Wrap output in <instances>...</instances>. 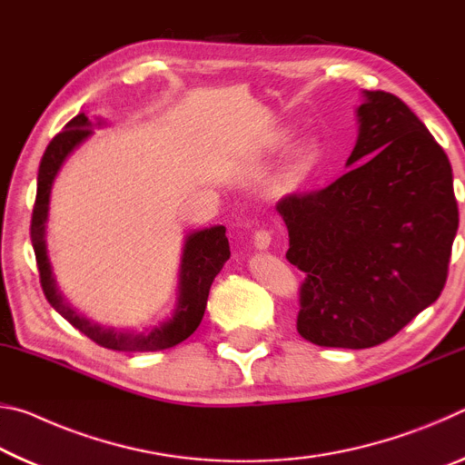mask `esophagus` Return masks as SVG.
Returning <instances> with one entry per match:
<instances>
[{
	"mask_svg": "<svg viewBox=\"0 0 465 465\" xmlns=\"http://www.w3.org/2000/svg\"><path fill=\"white\" fill-rule=\"evenodd\" d=\"M272 243V232L271 230H258L254 233V246L258 250H266Z\"/></svg>",
	"mask_w": 465,
	"mask_h": 465,
	"instance_id": "34e87169",
	"label": "esophagus"
}]
</instances>
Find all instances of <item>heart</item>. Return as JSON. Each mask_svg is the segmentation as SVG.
<instances>
[{"instance_id": "b5f03b06", "label": "heart", "mask_w": 465, "mask_h": 465, "mask_svg": "<svg viewBox=\"0 0 465 465\" xmlns=\"http://www.w3.org/2000/svg\"><path fill=\"white\" fill-rule=\"evenodd\" d=\"M308 162H310V153H308V152H302V155H299V163H297V166H299V168H305V166H308Z\"/></svg>"}]
</instances>
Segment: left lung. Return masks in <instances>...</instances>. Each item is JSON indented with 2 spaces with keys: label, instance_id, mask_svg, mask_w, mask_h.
<instances>
[{
  "label": "left lung",
  "instance_id": "8db88e82",
  "mask_svg": "<svg viewBox=\"0 0 465 465\" xmlns=\"http://www.w3.org/2000/svg\"><path fill=\"white\" fill-rule=\"evenodd\" d=\"M357 114L358 163L277 203L287 261L305 272L297 332L336 349L390 341L437 302L460 223L451 163L419 116L381 90Z\"/></svg>",
  "mask_w": 465,
  "mask_h": 465
}]
</instances>
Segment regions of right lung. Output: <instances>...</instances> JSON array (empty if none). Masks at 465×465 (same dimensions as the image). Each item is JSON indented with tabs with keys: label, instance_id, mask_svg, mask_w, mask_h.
I'll use <instances>...</instances> for the list:
<instances>
[{
	"label": "right lung",
	"instance_id": "obj_1",
	"mask_svg": "<svg viewBox=\"0 0 465 465\" xmlns=\"http://www.w3.org/2000/svg\"><path fill=\"white\" fill-rule=\"evenodd\" d=\"M92 133L88 116L80 113L67 123L65 131L57 133L53 141L45 149V155L38 166V184H36V201L33 209V222H30V240H33L38 277H41V287L54 310H57L69 324L80 330L104 349L123 351V352H149L162 351L176 346L178 342L186 341L196 328H199L204 308H207V297L211 282L217 277V272L223 269V264L230 258V242H227L225 227L217 225L211 230H203L191 233L184 243L183 264H180V297L174 316L162 326L153 328L149 334H131L119 332L114 328H102L92 324L90 320L69 308L63 302L61 293L54 287V279L51 274V264L46 258L45 246V223L46 211H49V194L53 180L57 176L61 163L82 141Z\"/></svg>",
	"mask_w": 465,
	"mask_h": 465
}]
</instances>
